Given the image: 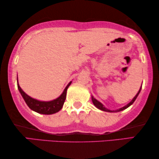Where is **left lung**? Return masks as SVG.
I'll return each instance as SVG.
<instances>
[{
	"label": "left lung",
	"mask_w": 159,
	"mask_h": 159,
	"mask_svg": "<svg viewBox=\"0 0 159 159\" xmlns=\"http://www.w3.org/2000/svg\"><path fill=\"white\" fill-rule=\"evenodd\" d=\"M140 90H141V88H140V90H139L138 93H137V95H135V96L134 97V98L132 100L131 102H129V103L127 104V105H126L125 106H124V107L121 108H119V109L115 110V111H111V110H108V109H107V108H106V107H104V106L103 105V104H102L101 103H100V102H99L98 101H97V100L95 99V98H93V96H92V101H93V104H94V105H95V106H96V107H97L98 108H99V109H101V111H107V112H118V111H121L125 110V109H126V108H127L129 107V106H131L132 104L134 103V101H135V100H136L137 97L138 96V95H139V93H140Z\"/></svg>",
	"instance_id": "8db88e82"
}]
</instances>
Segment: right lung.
Listing matches in <instances>:
<instances>
[{"instance_id":"obj_1","label":"right lung","mask_w":159,"mask_h":159,"mask_svg":"<svg viewBox=\"0 0 159 159\" xmlns=\"http://www.w3.org/2000/svg\"><path fill=\"white\" fill-rule=\"evenodd\" d=\"M18 81V80H17ZM71 82L67 84L66 88L64 89V92L61 95H60L58 98L51 101H40L38 100L34 99L31 98L29 95L26 94L24 91L21 90V88L19 86V83H17V87L20 92L21 96L23 97L24 100H25V103L27 105L29 106L30 109H32L34 111L39 114H53L59 111L63 107L65 100H66V91L68 89L69 86L70 85Z\"/></svg>"}]
</instances>
